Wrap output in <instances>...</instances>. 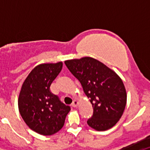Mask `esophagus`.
Here are the masks:
<instances>
[{
	"label": "esophagus",
	"instance_id": "obj_1",
	"mask_svg": "<svg viewBox=\"0 0 150 150\" xmlns=\"http://www.w3.org/2000/svg\"><path fill=\"white\" fill-rule=\"evenodd\" d=\"M77 105H78V101L76 100H74V101H73L72 104H71V106H72L73 107H77Z\"/></svg>",
	"mask_w": 150,
	"mask_h": 150
}]
</instances>
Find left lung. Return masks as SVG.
Returning <instances> with one entry per match:
<instances>
[{"label":"left lung","mask_w":150,"mask_h":150,"mask_svg":"<svg viewBox=\"0 0 150 150\" xmlns=\"http://www.w3.org/2000/svg\"><path fill=\"white\" fill-rule=\"evenodd\" d=\"M80 82L93 107V115L87 123L96 131L112 128L122 116L127 101L125 88L114 71L96 59L84 57L64 62Z\"/></svg>","instance_id":"1"}]
</instances>
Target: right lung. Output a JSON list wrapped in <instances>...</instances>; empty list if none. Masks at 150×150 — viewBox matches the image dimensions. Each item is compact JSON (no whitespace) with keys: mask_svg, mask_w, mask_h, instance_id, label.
I'll return each instance as SVG.
<instances>
[{"mask_svg":"<svg viewBox=\"0 0 150 150\" xmlns=\"http://www.w3.org/2000/svg\"><path fill=\"white\" fill-rule=\"evenodd\" d=\"M63 64H41L24 81L18 96V110L28 126L42 135H52L63 127L71 107L50 91Z\"/></svg>","mask_w":150,"mask_h":150,"instance_id":"obj_1","label":"right lung"}]
</instances>
